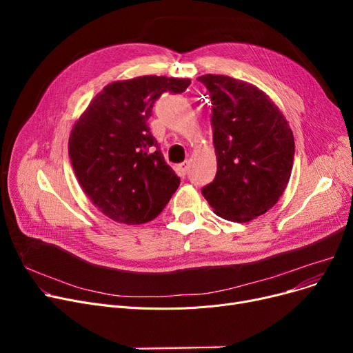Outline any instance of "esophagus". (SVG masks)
Wrapping results in <instances>:
<instances>
[{
    "instance_id": "esophagus-1",
    "label": "esophagus",
    "mask_w": 353,
    "mask_h": 353,
    "mask_svg": "<svg viewBox=\"0 0 353 353\" xmlns=\"http://www.w3.org/2000/svg\"><path fill=\"white\" fill-rule=\"evenodd\" d=\"M176 172H177V174H179V176H181V177L186 176V174H188V172H189V161H184V163L179 164V165H177V169H176Z\"/></svg>"
}]
</instances>
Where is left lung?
Here are the masks:
<instances>
[{"instance_id":"8db88e82","label":"left lung","mask_w":353,"mask_h":353,"mask_svg":"<svg viewBox=\"0 0 353 353\" xmlns=\"http://www.w3.org/2000/svg\"><path fill=\"white\" fill-rule=\"evenodd\" d=\"M212 100L214 180L201 189L213 212L245 223L272 209L293 167L294 140L282 111L256 85L228 76L197 79Z\"/></svg>"}]
</instances>
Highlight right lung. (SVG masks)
I'll return each mask as SVG.
<instances>
[{
    "label": "right lung",
    "instance_id": "add662e5",
    "mask_svg": "<svg viewBox=\"0 0 353 353\" xmlns=\"http://www.w3.org/2000/svg\"><path fill=\"white\" fill-rule=\"evenodd\" d=\"M189 79L143 76L107 84L72 125L68 156L83 192L103 214L125 225L156 219L180 184L164 161L148 119L163 92Z\"/></svg>",
    "mask_w": 353,
    "mask_h": 353
}]
</instances>
